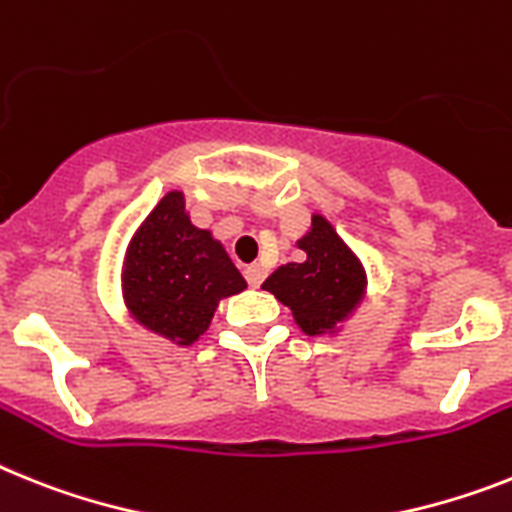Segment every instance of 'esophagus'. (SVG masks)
<instances>
[{
	"mask_svg": "<svg viewBox=\"0 0 512 512\" xmlns=\"http://www.w3.org/2000/svg\"><path fill=\"white\" fill-rule=\"evenodd\" d=\"M244 276H247V281H249V286H260V283H263V278H265V268L260 263H252V265H247V268H244Z\"/></svg>",
	"mask_w": 512,
	"mask_h": 512,
	"instance_id": "esophagus-1",
	"label": "esophagus"
}]
</instances>
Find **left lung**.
<instances>
[{
  "instance_id": "1",
  "label": "left lung",
  "mask_w": 512,
  "mask_h": 512,
  "mask_svg": "<svg viewBox=\"0 0 512 512\" xmlns=\"http://www.w3.org/2000/svg\"><path fill=\"white\" fill-rule=\"evenodd\" d=\"M307 260L286 263L265 278L263 289L286 304L307 336H333L367 296V270L333 223L312 213L307 234L296 242Z\"/></svg>"
}]
</instances>
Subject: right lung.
I'll return each instance as SVG.
<instances>
[{
  "mask_svg": "<svg viewBox=\"0 0 512 512\" xmlns=\"http://www.w3.org/2000/svg\"><path fill=\"white\" fill-rule=\"evenodd\" d=\"M244 289L223 244L190 221L179 190L161 197L124 249V307L137 325L176 346H192L221 299Z\"/></svg>",
  "mask_w": 512,
  "mask_h": 512,
  "instance_id": "right-lung-1",
  "label": "right lung"
}]
</instances>
